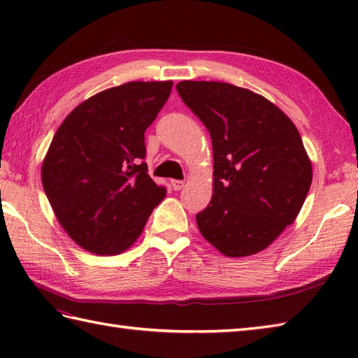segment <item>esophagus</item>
Segmentation results:
<instances>
[{
	"label": "esophagus",
	"mask_w": 358,
	"mask_h": 358,
	"mask_svg": "<svg viewBox=\"0 0 358 358\" xmlns=\"http://www.w3.org/2000/svg\"><path fill=\"white\" fill-rule=\"evenodd\" d=\"M171 185H172V189H173V191H180V189H183V186H185V181H181V180H172V181H171Z\"/></svg>",
	"instance_id": "1"
}]
</instances>
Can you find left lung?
Returning a JSON list of instances; mask_svg holds the SVG:
<instances>
[{
	"label": "left lung",
	"mask_w": 358,
	"mask_h": 358,
	"mask_svg": "<svg viewBox=\"0 0 358 358\" xmlns=\"http://www.w3.org/2000/svg\"><path fill=\"white\" fill-rule=\"evenodd\" d=\"M177 90L209 131L214 150V192L196 226L226 257L260 252L295 222L313 183L299 131L249 89L180 81Z\"/></svg>",
	"instance_id": "left-lung-1"
}]
</instances>
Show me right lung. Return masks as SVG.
Masks as SVG:
<instances>
[{
	"label": "right lung",
	"instance_id": "right-lung-1",
	"mask_svg": "<svg viewBox=\"0 0 358 358\" xmlns=\"http://www.w3.org/2000/svg\"><path fill=\"white\" fill-rule=\"evenodd\" d=\"M172 81H131L78 104L53 135L41 181L58 223L83 249L131 248L166 189L148 175L144 132Z\"/></svg>",
	"mask_w": 358,
	"mask_h": 358
}]
</instances>
